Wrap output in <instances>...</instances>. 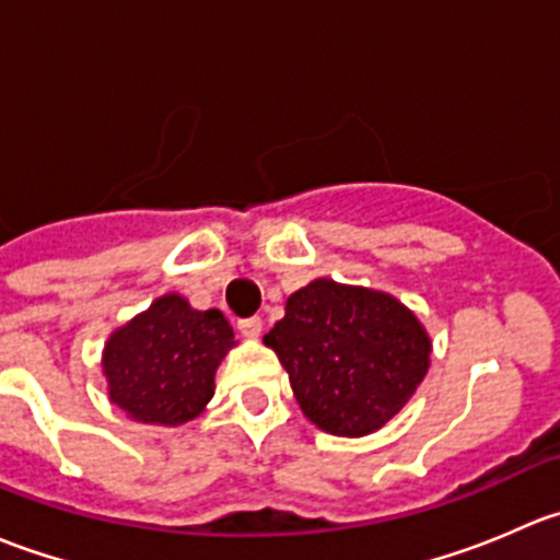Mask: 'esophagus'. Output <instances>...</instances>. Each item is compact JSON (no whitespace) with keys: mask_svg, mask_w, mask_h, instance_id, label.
Wrapping results in <instances>:
<instances>
[{"mask_svg":"<svg viewBox=\"0 0 560 560\" xmlns=\"http://www.w3.org/2000/svg\"><path fill=\"white\" fill-rule=\"evenodd\" d=\"M238 330L244 338H259L262 336V319L259 316H248V319L238 322Z\"/></svg>","mask_w":560,"mask_h":560,"instance_id":"1","label":"esophagus"}]
</instances>
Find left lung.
Wrapping results in <instances>:
<instances>
[{
    "instance_id": "1",
    "label": "left lung",
    "mask_w": 560,
    "mask_h": 560,
    "mask_svg": "<svg viewBox=\"0 0 560 560\" xmlns=\"http://www.w3.org/2000/svg\"><path fill=\"white\" fill-rule=\"evenodd\" d=\"M301 411L332 436L385 428L431 369L425 325L395 295L314 279L287 298L284 319L265 332Z\"/></svg>"
}]
</instances>
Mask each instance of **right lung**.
Masks as SVG:
<instances>
[{"label": "right lung", "mask_w": 560, "mask_h": 560, "mask_svg": "<svg viewBox=\"0 0 560 560\" xmlns=\"http://www.w3.org/2000/svg\"><path fill=\"white\" fill-rule=\"evenodd\" d=\"M235 343L219 308L197 312L184 295L167 292L107 336V395L129 420L184 425L206 411L219 363Z\"/></svg>", "instance_id": "1"}]
</instances>
